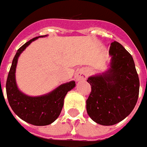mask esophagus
Returning <instances> with one entry per match:
<instances>
[{
    "label": "esophagus",
    "instance_id": "34e87169",
    "mask_svg": "<svg viewBox=\"0 0 147 147\" xmlns=\"http://www.w3.org/2000/svg\"><path fill=\"white\" fill-rule=\"evenodd\" d=\"M75 79L77 81L84 80L86 79V74L85 70H80L78 72L75 74Z\"/></svg>",
    "mask_w": 147,
    "mask_h": 147
}]
</instances>
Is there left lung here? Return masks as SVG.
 <instances>
[{"label": "left lung", "instance_id": "8db88e82", "mask_svg": "<svg viewBox=\"0 0 147 147\" xmlns=\"http://www.w3.org/2000/svg\"><path fill=\"white\" fill-rule=\"evenodd\" d=\"M109 69L88 78L92 91L86 111L92 120L110 126L131 114L138 99L140 81L131 54L118 42H111Z\"/></svg>", "mask_w": 147, "mask_h": 147}]
</instances>
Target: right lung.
Returning <instances> with one entry per match:
<instances>
[{
  "label": "right lung",
  "mask_w": 147,
  "mask_h": 147,
  "mask_svg": "<svg viewBox=\"0 0 147 147\" xmlns=\"http://www.w3.org/2000/svg\"><path fill=\"white\" fill-rule=\"evenodd\" d=\"M47 36L33 38L17 50L6 83L8 102L14 113L24 121L36 126L49 125L58 118L64 105L65 96L76 86L75 81H70L60 85L49 93L38 96H29L19 90L15 74L20 55L32 42Z\"/></svg>",
  "instance_id": "obj_1"
}]
</instances>
